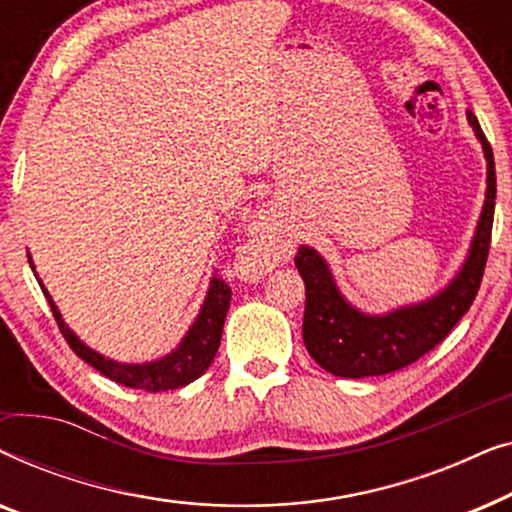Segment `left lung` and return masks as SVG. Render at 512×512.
Masks as SVG:
<instances>
[{
    "mask_svg": "<svg viewBox=\"0 0 512 512\" xmlns=\"http://www.w3.org/2000/svg\"><path fill=\"white\" fill-rule=\"evenodd\" d=\"M487 160V193L471 249L461 270L436 296L387 314H366L342 296L317 249L300 247L296 268L305 282L303 340L321 368L338 377L387 375L415 363L447 338L478 296L492 242L496 172L494 153L478 118L466 111Z\"/></svg>",
    "mask_w": 512,
    "mask_h": 512,
    "instance_id": "left-lung-1",
    "label": "left lung"
}]
</instances>
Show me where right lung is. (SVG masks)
I'll return each instance as SVG.
<instances>
[{
	"instance_id": "right-lung-1",
	"label": "right lung",
	"mask_w": 512,
	"mask_h": 512,
	"mask_svg": "<svg viewBox=\"0 0 512 512\" xmlns=\"http://www.w3.org/2000/svg\"><path fill=\"white\" fill-rule=\"evenodd\" d=\"M30 258V256H27ZM30 268L34 270V263L30 258ZM37 275V272H34ZM41 289L44 284L39 282ZM44 296L48 298V305H51V312L55 321H58L60 333L65 335L67 345L74 349V354L90 363L95 370H100L104 377L114 380L123 387L130 389H144V391H167V389H179L191 384L193 380L205 373V370L212 366L216 352H219L221 345V331L223 321H226L228 305H230V286L219 277H212L209 282L205 303L200 307V314L195 317L193 326L188 328L184 340L179 342L177 349H172L170 354H165L163 359L149 361V363H118L111 361L107 356H102L95 349L83 345L79 335H74L72 328L65 324L58 307H55L53 298L48 296L44 289Z\"/></svg>"
}]
</instances>
